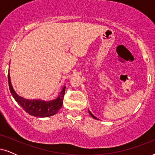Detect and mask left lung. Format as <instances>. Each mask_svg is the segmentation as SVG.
Wrapping results in <instances>:
<instances>
[{"instance_id":"left-lung-1","label":"left lung","mask_w":155,"mask_h":155,"mask_svg":"<svg viewBox=\"0 0 155 155\" xmlns=\"http://www.w3.org/2000/svg\"><path fill=\"white\" fill-rule=\"evenodd\" d=\"M89 113H90V115H91V116H92L93 118H95V119H97V118L96 117H95V116H94V115H93V114H92V113H91V112H90V111H89Z\"/></svg>"}]
</instances>
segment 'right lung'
<instances>
[{
	"label": "right lung",
	"mask_w": 155,
	"mask_h": 155,
	"mask_svg": "<svg viewBox=\"0 0 155 155\" xmlns=\"http://www.w3.org/2000/svg\"><path fill=\"white\" fill-rule=\"evenodd\" d=\"M8 84L10 92L14 97L15 100L23 108L27 113L29 115L36 116V117H48V116H54L59 109L62 107L63 101L64 98L65 87H63L62 91L58 98L53 101H41L39 99H26L23 97L19 96L15 92L12 88L11 82H10V74L8 75Z\"/></svg>",
	"instance_id": "add662e5"
}]
</instances>
